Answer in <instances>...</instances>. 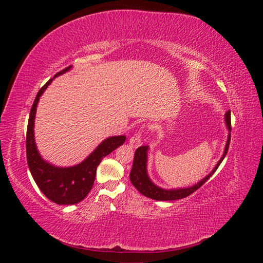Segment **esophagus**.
Listing matches in <instances>:
<instances>
[{"label": "esophagus", "mask_w": 263, "mask_h": 263, "mask_svg": "<svg viewBox=\"0 0 263 263\" xmlns=\"http://www.w3.org/2000/svg\"><path fill=\"white\" fill-rule=\"evenodd\" d=\"M129 144L134 148H137L142 144V130L141 129H139L137 133H135L134 136L130 137Z\"/></svg>", "instance_id": "esophagus-1"}]
</instances>
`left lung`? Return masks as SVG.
<instances>
[{"instance_id": "obj_1", "label": "left lung", "mask_w": 263, "mask_h": 263, "mask_svg": "<svg viewBox=\"0 0 263 263\" xmlns=\"http://www.w3.org/2000/svg\"><path fill=\"white\" fill-rule=\"evenodd\" d=\"M225 121H226V125L228 127V130L232 132V119H230V112L226 113ZM229 142H230V134H229L228 139H227V144L225 147L224 155H222V157L220 158V160L218 161L216 166H215L214 170L209 174L208 177H205L202 181H200L197 184H195L193 186L186 187V189H179V190H163L161 187L155 185L154 183L150 181L148 174H147V169H146L148 146H140L136 150V153H135L133 168H132V171L129 174L130 182L142 195L153 198V200L174 201V200H180V198H184L192 193H194L197 189H200L204 184V183L213 176L214 172L217 170L219 164L222 161V159H224L225 156L227 155V151L229 148Z\"/></svg>"}]
</instances>
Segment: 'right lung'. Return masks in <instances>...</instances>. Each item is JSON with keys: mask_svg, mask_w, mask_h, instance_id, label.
<instances>
[{"mask_svg": "<svg viewBox=\"0 0 263 263\" xmlns=\"http://www.w3.org/2000/svg\"><path fill=\"white\" fill-rule=\"evenodd\" d=\"M69 69L70 67L59 71L53 78L66 72ZM52 79L38 91L30 109L26 133L27 164L37 186L47 198L59 205H71L81 202L89 194L94 184L98 165L102 159L109 155L117 147L122 146L126 137L114 136L105 139L83 162L70 166V168H59L43 160L35 145L34 119L39 97L51 83Z\"/></svg>", "mask_w": 263, "mask_h": 263, "instance_id": "obj_1", "label": "right lung"}]
</instances>
